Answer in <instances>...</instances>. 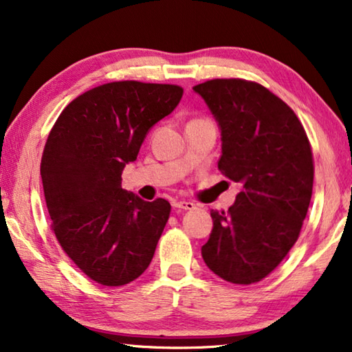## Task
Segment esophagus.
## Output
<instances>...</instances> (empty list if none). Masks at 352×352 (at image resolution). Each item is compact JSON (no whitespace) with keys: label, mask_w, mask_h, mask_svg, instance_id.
Segmentation results:
<instances>
[{"label":"esophagus","mask_w":352,"mask_h":352,"mask_svg":"<svg viewBox=\"0 0 352 352\" xmlns=\"http://www.w3.org/2000/svg\"><path fill=\"white\" fill-rule=\"evenodd\" d=\"M174 206L182 210H196V204L189 202V200H177V202H174Z\"/></svg>","instance_id":"esophagus-1"}]
</instances>
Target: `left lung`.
Returning a JSON list of instances; mask_svg holds the SVG:
<instances>
[{"instance_id": "1", "label": "left lung", "mask_w": 352, "mask_h": 352, "mask_svg": "<svg viewBox=\"0 0 352 352\" xmlns=\"http://www.w3.org/2000/svg\"><path fill=\"white\" fill-rule=\"evenodd\" d=\"M221 130L217 167L241 185L228 211H211L206 266L236 285L260 282L298 241L314 188V156L289 106L258 82L228 78L194 86Z\"/></svg>"}]
</instances>
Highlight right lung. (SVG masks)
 <instances>
[{"instance_id": "obj_1", "label": "right lung", "mask_w": 352, "mask_h": 352, "mask_svg": "<svg viewBox=\"0 0 352 352\" xmlns=\"http://www.w3.org/2000/svg\"><path fill=\"white\" fill-rule=\"evenodd\" d=\"M182 96L174 85L108 82L67 104L50 131L41 175L52 228L64 252L100 285H126L153 258L170 204L122 189V170Z\"/></svg>"}]
</instances>
